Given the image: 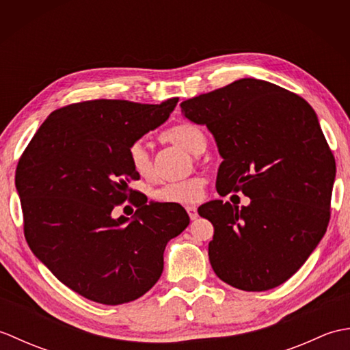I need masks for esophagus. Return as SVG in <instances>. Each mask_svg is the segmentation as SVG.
Returning <instances> with one entry per match:
<instances>
[{"instance_id": "obj_1", "label": "esophagus", "mask_w": 350, "mask_h": 350, "mask_svg": "<svg viewBox=\"0 0 350 350\" xmlns=\"http://www.w3.org/2000/svg\"><path fill=\"white\" fill-rule=\"evenodd\" d=\"M187 212H188V215H189V218L194 221V219H197V217H198V213H197V207L196 206H187Z\"/></svg>"}]
</instances>
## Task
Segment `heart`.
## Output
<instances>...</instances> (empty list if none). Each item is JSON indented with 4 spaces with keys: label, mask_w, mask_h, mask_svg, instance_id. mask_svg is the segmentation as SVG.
<instances>
[{
    "label": "heart",
    "mask_w": 350,
    "mask_h": 350,
    "mask_svg": "<svg viewBox=\"0 0 350 350\" xmlns=\"http://www.w3.org/2000/svg\"><path fill=\"white\" fill-rule=\"evenodd\" d=\"M162 139L170 144L179 146L191 153H200L206 147V135L200 126L191 122H182L174 124L167 132L162 133ZM129 162L132 170L143 177H153L154 168L152 154L144 143H133L129 147ZM206 179L203 176H191L188 179L167 182L153 191V198L159 203L173 204H192L203 198Z\"/></svg>",
    "instance_id": "obj_1"
}]
</instances>
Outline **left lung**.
<instances>
[{
    "label": "left lung",
    "instance_id": "8db88e82",
    "mask_svg": "<svg viewBox=\"0 0 350 350\" xmlns=\"http://www.w3.org/2000/svg\"><path fill=\"white\" fill-rule=\"evenodd\" d=\"M180 107L217 139L224 159L218 194L241 191L251 200L241 209L222 200L198 207L215 228V273L245 292L282 284L306 263L331 218L336 159L314 109L301 96L254 78Z\"/></svg>",
    "mask_w": 350,
    "mask_h": 350
}]
</instances>
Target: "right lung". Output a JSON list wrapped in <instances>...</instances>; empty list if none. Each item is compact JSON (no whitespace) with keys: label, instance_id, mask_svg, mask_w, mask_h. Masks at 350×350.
<instances>
[{"label":"right lung","instance_id":"1","mask_svg":"<svg viewBox=\"0 0 350 350\" xmlns=\"http://www.w3.org/2000/svg\"><path fill=\"white\" fill-rule=\"evenodd\" d=\"M177 102L70 103L49 114L19 158L14 183L28 247L87 299L118 306L143 296L161 277L167 242L189 224L180 204H147L129 188L139 179L129 147ZM126 199L139 207L132 221L110 215Z\"/></svg>","mask_w":350,"mask_h":350}]
</instances>
